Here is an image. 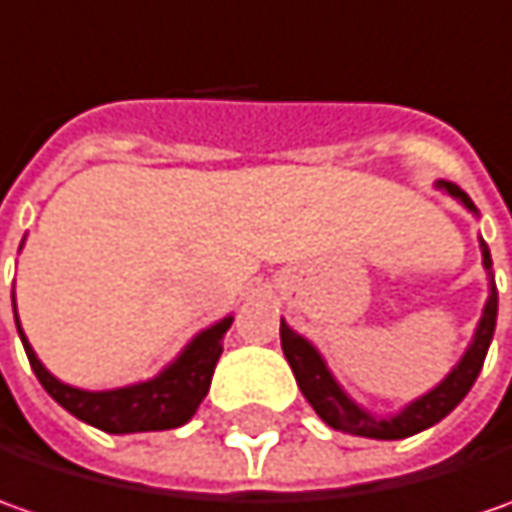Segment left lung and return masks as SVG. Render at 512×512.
<instances>
[{
    "label": "left lung",
    "mask_w": 512,
    "mask_h": 512,
    "mask_svg": "<svg viewBox=\"0 0 512 512\" xmlns=\"http://www.w3.org/2000/svg\"><path fill=\"white\" fill-rule=\"evenodd\" d=\"M436 190L447 193L450 199H456L459 205L473 213L479 219V210L473 205V199L464 193L462 187L453 182H436ZM479 250H482V267L487 270V302L482 307V319L473 330V339L464 347L462 359L450 367V373L444 376L436 387H430L427 393L416 396L413 402L399 407L396 413H370L367 407L356 402L342 384L336 382V376L330 373L325 356L319 353V347L305 339L302 333H296L293 327L282 319V350L285 359L296 376V384L302 390L310 407L316 410V416L333 427L350 436H364V439H382V442H393V439H407L416 436L436 422H442L450 410H456V404L462 402L470 393V387L476 382V376L482 373L484 356L487 347L493 342V330H496V316H499V293H496V279H493V259H490V247L479 236Z\"/></svg>",
    "instance_id": "1"
}]
</instances>
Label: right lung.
<instances>
[{
  "label": "right lung",
  "instance_id": "add662e5",
  "mask_svg": "<svg viewBox=\"0 0 512 512\" xmlns=\"http://www.w3.org/2000/svg\"><path fill=\"white\" fill-rule=\"evenodd\" d=\"M22 245H25V239H22ZM13 316H16V330L25 344L30 367L42 387L50 393V399L62 404L79 422L99 427L105 433H116V436L173 430V427L190 422L210 390L213 370L222 356L225 333L233 325V313H227L225 319L202 327L176 353L173 362L165 364L156 376H150L145 382L125 384V387H113V390H82V387H73V384L56 379L48 367L39 362L36 350L30 347L28 336L19 325L16 296H13Z\"/></svg>",
  "mask_w": 512,
  "mask_h": 512
}]
</instances>
